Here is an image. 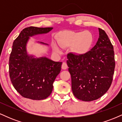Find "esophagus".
<instances>
[{"label": "esophagus", "instance_id": "1", "mask_svg": "<svg viewBox=\"0 0 122 122\" xmlns=\"http://www.w3.org/2000/svg\"><path fill=\"white\" fill-rule=\"evenodd\" d=\"M61 68H62V69L65 70V69H66L67 68H68V65H67V64L65 62H64L62 63V66H61Z\"/></svg>", "mask_w": 122, "mask_h": 122}]
</instances>
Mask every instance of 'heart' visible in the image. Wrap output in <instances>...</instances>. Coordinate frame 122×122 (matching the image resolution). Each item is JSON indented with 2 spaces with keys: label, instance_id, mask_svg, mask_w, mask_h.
<instances>
[{
  "label": "heart",
  "instance_id": "1",
  "mask_svg": "<svg viewBox=\"0 0 122 122\" xmlns=\"http://www.w3.org/2000/svg\"><path fill=\"white\" fill-rule=\"evenodd\" d=\"M94 41L93 34L89 31L82 32H69L61 37L60 43L63 46H73V50L78 55H84L89 51ZM59 51V48L56 47Z\"/></svg>",
  "mask_w": 122,
  "mask_h": 122
}]
</instances>
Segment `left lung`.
<instances>
[{
	"label": "left lung",
	"instance_id": "1",
	"mask_svg": "<svg viewBox=\"0 0 122 122\" xmlns=\"http://www.w3.org/2000/svg\"><path fill=\"white\" fill-rule=\"evenodd\" d=\"M96 45L84 55L69 53L67 65L73 95L79 100L91 102L107 92L114 73V47L104 30L99 28Z\"/></svg>",
	"mask_w": 122,
	"mask_h": 122
}]
</instances>
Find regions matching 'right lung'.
<instances>
[{
    "mask_svg": "<svg viewBox=\"0 0 122 122\" xmlns=\"http://www.w3.org/2000/svg\"><path fill=\"white\" fill-rule=\"evenodd\" d=\"M52 29L33 26L25 28L14 41L9 60L10 77L16 91L25 98L40 100L50 96L53 82L61 71V62L29 55L26 48L30 37L46 34Z\"/></svg>",
    "mask_w": 122,
    "mask_h": 122,
    "instance_id": "1",
    "label": "right lung"
}]
</instances>
